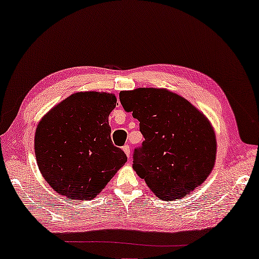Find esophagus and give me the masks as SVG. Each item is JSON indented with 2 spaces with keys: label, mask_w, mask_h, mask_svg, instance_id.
Here are the masks:
<instances>
[{
  "label": "esophagus",
  "mask_w": 259,
  "mask_h": 259,
  "mask_svg": "<svg viewBox=\"0 0 259 259\" xmlns=\"http://www.w3.org/2000/svg\"><path fill=\"white\" fill-rule=\"evenodd\" d=\"M122 150H124V152L126 154V156H127V158H131V148H130V146H124L122 147Z\"/></svg>",
  "instance_id": "1"
}]
</instances>
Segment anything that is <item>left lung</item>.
I'll use <instances>...</instances> for the list:
<instances>
[{"instance_id":"8db88e82","label":"left lung","mask_w":259,"mask_h":259,"mask_svg":"<svg viewBox=\"0 0 259 259\" xmlns=\"http://www.w3.org/2000/svg\"><path fill=\"white\" fill-rule=\"evenodd\" d=\"M121 105L140 121L145 141L133 168L163 201L185 197L206 180L217 155L212 125L185 97L165 88L119 93Z\"/></svg>"}]
</instances>
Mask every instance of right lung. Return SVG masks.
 I'll return each mask as SVG.
<instances>
[{
	"label": "right lung",
	"mask_w": 259,
	"mask_h": 259,
	"mask_svg": "<svg viewBox=\"0 0 259 259\" xmlns=\"http://www.w3.org/2000/svg\"><path fill=\"white\" fill-rule=\"evenodd\" d=\"M114 94L79 92L59 102L39 121L36 163L55 192L71 200H93L127 162L112 145L109 114Z\"/></svg>",
	"instance_id": "obj_1"
}]
</instances>
